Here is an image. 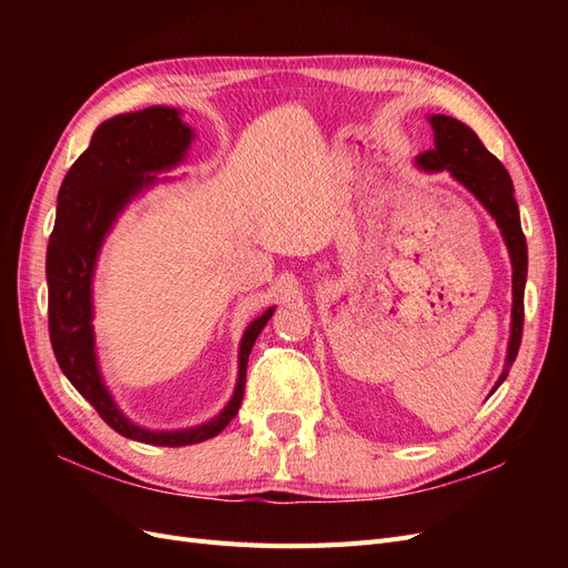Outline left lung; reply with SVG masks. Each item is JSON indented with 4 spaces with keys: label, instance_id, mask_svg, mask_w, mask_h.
<instances>
[{
    "label": "left lung",
    "instance_id": "8db88e82",
    "mask_svg": "<svg viewBox=\"0 0 568 568\" xmlns=\"http://www.w3.org/2000/svg\"><path fill=\"white\" fill-rule=\"evenodd\" d=\"M428 123L434 128V149H428L417 156V165L422 170H448V173L469 189V192L480 201V205L493 215L497 227L503 232L505 244L509 248L511 261V332L505 369L497 379L495 388L500 386L514 359H517L521 334H524V286L528 272V251L526 236L521 232L519 205L514 199V184L493 153L478 140L476 132L459 123L450 115H432ZM493 388V390H495Z\"/></svg>",
    "mask_w": 568,
    "mask_h": 568
}]
</instances>
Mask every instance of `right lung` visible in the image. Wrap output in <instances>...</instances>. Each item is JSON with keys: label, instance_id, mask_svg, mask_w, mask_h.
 Instances as JSON below:
<instances>
[{"label": "right lung", "instance_id": "1", "mask_svg": "<svg viewBox=\"0 0 568 568\" xmlns=\"http://www.w3.org/2000/svg\"><path fill=\"white\" fill-rule=\"evenodd\" d=\"M192 136L194 132L182 123L180 111L170 106H149L104 120L94 130L88 151L63 178L54 232L47 246L49 338L61 372L113 432L163 448L209 440L236 417L244 400L251 348L274 313L270 307L248 324L239 348V379L232 400L215 419L201 426L182 432H149L136 426L118 409L101 379L92 329V277L101 244L118 213L144 186L156 182L151 173L182 163Z\"/></svg>", "mask_w": 568, "mask_h": 568}]
</instances>
